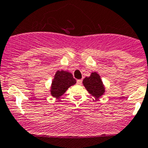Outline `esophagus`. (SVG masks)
Listing matches in <instances>:
<instances>
[{
	"label": "esophagus",
	"mask_w": 148,
	"mask_h": 148,
	"mask_svg": "<svg viewBox=\"0 0 148 148\" xmlns=\"http://www.w3.org/2000/svg\"><path fill=\"white\" fill-rule=\"evenodd\" d=\"M77 84H82V80H81V79L77 80Z\"/></svg>",
	"instance_id": "obj_1"
}]
</instances>
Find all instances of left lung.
I'll use <instances>...</instances> for the list:
<instances>
[{
    "label": "left lung",
    "instance_id": "1",
    "mask_svg": "<svg viewBox=\"0 0 148 148\" xmlns=\"http://www.w3.org/2000/svg\"><path fill=\"white\" fill-rule=\"evenodd\" d=\"M83 84L89 94L96 98L100 97L105 93V87L100 76L97 73H92L89 77H86Z\"/></svg>",
    "mask_w": 148,
    "mask_h": 148
}]
</instances>
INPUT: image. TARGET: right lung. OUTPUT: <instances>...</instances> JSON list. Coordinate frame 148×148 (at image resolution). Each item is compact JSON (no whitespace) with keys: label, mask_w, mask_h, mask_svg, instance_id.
<instances>
[{"label":"right lung","mask_w":148,"mask_h":148,"mask_svg":"<svg viewBox=\"0 0 148 148\" xmlns=\"http://www.w3.org/2000/svg\"><path fill=\"white\" fill-rule=\"evenodd\" d=\"M76 83V80L73 78V75L69 72L57 71L52 81L51 94L54 97H60L67 88Z\"/></svg>","instance_id":"add662e5"}]
</instances>
